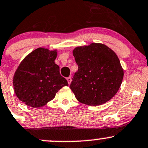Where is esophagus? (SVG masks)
<instances>
[{"instance_id": "obj_1", "label": "esophagus", "mask_w": 148, "mask_h": 148, "mask_svg": "<svg viewBox=\"0 0 148 148\" xmlns=\"http://www.w3.org/2000/svg\"><path fill=\"white\" fill-rule=\"evenodd\" d=\"M66 80H67L68 84H71V78L70 77L66 78Z\"/></svg>"}]
</instances>
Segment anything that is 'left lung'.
<instances>
[{"mask_svg":"<svg viewBox=\"0 0 148 148\" xmlns=\"http://www.w3.org/2000/svg\"><path fill=\"white\" fill-rule=\"evenodd\" d=\"M79 66L69 88L80 103L91 106L107 103L119 90L124 69L116 53L107 45L92 43L73 50Z\"/></svg>","mask_w":148,"mask_h":148,"instance_id":"obj_1","label":"left lung"}]
</instances>
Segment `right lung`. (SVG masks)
I'll return each mask as SVG.
<instances>
[{"mask_svg": "<svg viewBox=\"0 0 148 148\" xmlns=\"http://www.w3.org/2000/svg\"><path fill=\"white\" fill-rule=\"evenodd\" d=\"M57 50L38 48L21 62L13 77V87L19 100L32 108L44 106L56 92L68 86L55 63Z\"/></svg>", "mask_w": 148, "mask_h": 148, "instance_id": "right-lung-1", "label": "right lung"}]
</instances>
